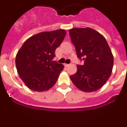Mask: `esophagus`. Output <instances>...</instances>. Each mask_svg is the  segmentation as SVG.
<instances>
[{"mask_svg": "<svg viewBox=\"0 0 127 127\" xmlns=\"http://www.w3.org/2000/svg\"><path fill=\"white\" fill-rule=\"evenodd\" d=\"M64 65H65V67H69V64H64Z\"/></svg>", "mask_w": 127, "mask_h": 127, "instance_id": "34e87169", "label": "esophagus"}]
</instances>
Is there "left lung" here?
I'll return each mask as SVG.
<instances>
[{
	"label": "left lung",
	"mask_w": 127,
	"mask_h": 127,
	"mask_svg": "<svg viewBox=\"0 0 127 127\" xmlns=\"http://www.w3.org/2000/svg\"><path fill=\"white\" fill-rule=\"evenodd\" d=\"M69 32L77 57L84 61L83 65H77V72L70 79L85 92L98 90L108 80L113 67V55L107 41L89 27L74 28Z\"/></svg>",
	"instance_id": "obj_1"
}]
</instances>
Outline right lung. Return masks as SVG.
<instances>
[{
	"label": "right lung",
	"mask_w": 127,
	"mask_h": 127,
	"mask_svg": "<svg viewBox=\"0 0 127 127\" xmlns=\"http://www.w3.org/2000/svg\"><path fill=\"white\" fill-rule=\"evenodd\" d=\"M66 35L62 29L42 32L27 39L16 56L18 74L35 92H44L56 83L64 66L53 61L55 50Z\"/></svg>",
	"instance_id": "1"
}]
</instances>
